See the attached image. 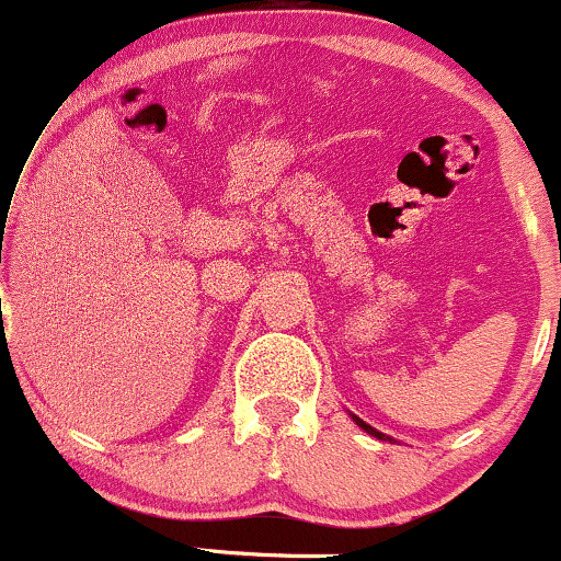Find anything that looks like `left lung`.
<instances>
[{"label": "left lung", "mask_w": 561, "mask_h": 561, "mask_svg": "<svg viewBox=\"0 0 561 561\" xmlns=\"http://www.w3.org/2000/svg\"><path fill=\"white\" fill-rule=\"evenodd\" d=\"M347 414H351V411H347ZM351 420H353V422H356V424H358V427H362V430H364V433H369L371 437H377V440H390V443H392V437H390V435L379 433V430H375V427H371V424H366V422L362 420V416L351 414Z\"/></svg>", "instance_id": "obj_1"}]
</instances>
